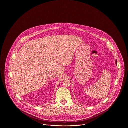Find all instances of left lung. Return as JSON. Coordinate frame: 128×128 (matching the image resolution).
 Masks as SVG:
<instances>
[{"label":"left lung","mask_w":128,"mask_h":128,"mask_svg":"<svg viewBox=\"0 0 128 128\" xmlns=\"http://www.w3.org/2000/svg\"><path fill=\"white\" fill-rule=\"evenodd\" d=\"M116 66H117V60H116Z\"/></svg>","instance_id":"1"}]
</instances>
